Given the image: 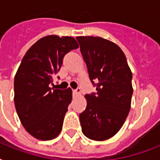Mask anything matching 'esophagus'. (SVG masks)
<instances>
[{
	"instance_id": "obj_1",
	"label": "esophagus",
	"mask_w": 160,
	"mask_h": 160,
	"mask_svg": "<svg viewBox=\"0 0 160 160\" xmlns=\"http://www.w3.org/2000/svg\"><path fill=\"white\" fill-rule=\"evenodd\" d=\"M80 91H81L80 88H77L76 90H73V93H74V95H79L80 94Z\"/></svg>"
}]
</instances>
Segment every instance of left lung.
<instances>
[{"mask_svg": "<svg viewBox=\"0 0 160 160\" xmlns=\"http://www.w3.org/2000/svg\"><path fill=\"white\" fill-rule=\"evenodd\" d=\"M80 52L96 92L85 95L87 106L80 114L83 134L93 140L111 138L129 114L133 95L132 73L124 52L101 37L78 36Z\"/></svg>", "mask_w": 160, "mask_h": 160, "instance_id": "obj_1", "label": "left lung"}]
</instances>
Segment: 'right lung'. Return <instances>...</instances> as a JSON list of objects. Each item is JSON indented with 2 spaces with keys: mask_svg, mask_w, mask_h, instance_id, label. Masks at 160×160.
<instances>
[{
  "mask_svg": "<svg viewBox=\"0 0 160 160\" xmlns=\"http://www.w3.org/2000/svg\"><path fill=\"white\" fill-rule=\"evenodd\" d=\"M78 47L77 41L70 36H45L21 60L14 80L15 106L22 125L36 139H55L62 129L72 90L50 85H53L65 55Z\"/></svg>",
  "mask_w": 160,
  "mask_h": 160,
  "instance_id": "right-lung-1",
  "label": "right lung"
}]
</instances>
